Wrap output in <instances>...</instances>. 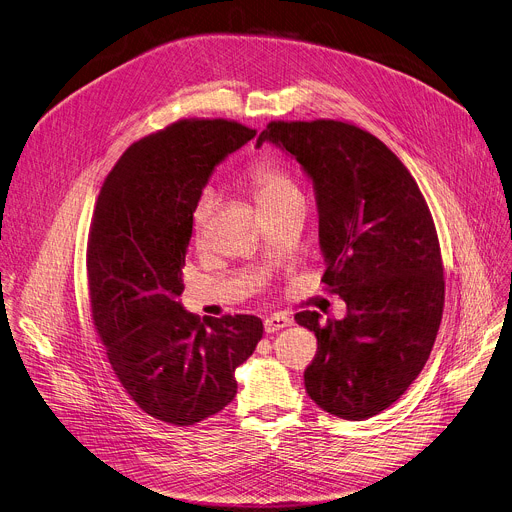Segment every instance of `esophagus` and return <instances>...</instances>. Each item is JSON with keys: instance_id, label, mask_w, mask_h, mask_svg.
I'll return each mask as SVG.
<instances>
[{"instance_id": "esophagus-1", "label": "esophagus", "mask_w": 512, "mask_h": 512, "mask_svg": "<svg viewBox=\"0 0 512 512\" xmlns=\"http://www.w3.org/2000/svg\"><path fill=\"white\" fill-rule=\"evenodd\" d=\"M290 324H292L290 316H286V314H271V316L265 318L263 327H265L267 333H277V331L290 327Z\"/></svg>"}]
</instances>
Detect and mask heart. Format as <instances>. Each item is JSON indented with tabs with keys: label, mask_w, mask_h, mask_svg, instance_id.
<instances>
[{
	"label": "heart",
	"mask_w": 512,
	"mask_h": 512,
	"mask_svg": "<svg viewBox=\"0 0 512 512\" xmlns=\"http://www.w3.org/2000/svg\"><path fill=\"white\" fill-rule=\"evenodd\" d=\"M247 181L261 210H271L292 200H302V192L292 173L282 163H277L273 159H257L247 169ZM214 206H216L214 190L210 188L202 190L190 214L192 228L198 237L206 230L208 220L214 212Z\"/></svg>",
	"instance_id": "heart-1"
}]
</instances>
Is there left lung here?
<instances>
[{
	"mask_svg": "<svg viewBox=\"0 0 512 512\" xmlns=\"http://www.w3.org/2000/svg\"><path fill=\"white\" fill-rule=\"evenodd\" d=\"M265 141L312 179L322 284L347 304L343 320L294 316L318 341L306 392L322 410L363 421L408 390L437 339L445 280L431 210L404 163L351 122L277 120L257 147Z\"/></svg>",
	"mask_w": 512,
	"mask_h": 512,
	"instance_id": "1",
	"label": "left lung"
}]
</instances>
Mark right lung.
I'll list each match as a JSON object with an SVG mask.
<instances>
[{
    "mask_svg": "<svg viewBox=\"0 0 512 512\" xmlns=\"http://www.w3.org/2000/svg\"><path fill=\"white\" fill-rule=\"evenodd\" d=\"M255 134L188 118L141 138L108 173L91 218V318L126 394L169 425H196L232 402L235 369L263 337L257 316L200 322L179 302L192 206L214 167Z\"/></svg>",
    "mask_w": 512,
    "mask_h": 512,
    "instance_id": "1",
    "label": "right lung"
}]
</instances>
